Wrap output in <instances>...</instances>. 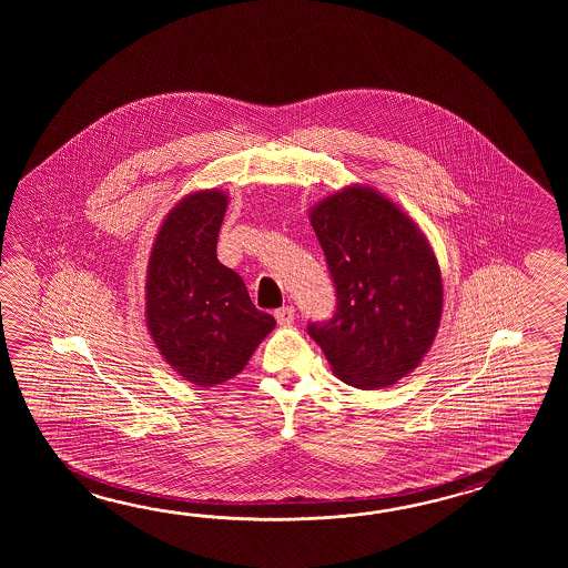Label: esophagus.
Instances as JSON below:
<instances>
[{"label":"esophagus","mask_w":568,"mask_h":568,"mask_svg":"<svg viewBox=\"0 0 568 568\" xmlns=\"http://www.w3.org/2000/svg\"><path fill=\"white\" fill-rule=\"evenodd\" d=\"M294 314H296L294 306H282L274 313V316H276L280 326H290L294 323Z\"/></svg>","instance_id":"obj_1"}]
</instances>
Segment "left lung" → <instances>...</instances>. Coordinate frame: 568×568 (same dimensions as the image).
Segmentation results:
<instances>
[{
	"label": "left lung",
	"mask_w": 568,
	"mask_h": 568,
	"mask_svg": "<svg viewBox=\"0 0 568 568\" xmlns=\"http://www.w3.org/2000/svg\"><path fill=\"white\" fill-rule=\"evenodd\" d=\"M337 294L335 313L306 333L338 379L375 389L420 363L443 313V282L412 219L372 189L349 186L311 213Z\"/></svg>",
	"instance_id": "left-lung-1"
}]
</instances>
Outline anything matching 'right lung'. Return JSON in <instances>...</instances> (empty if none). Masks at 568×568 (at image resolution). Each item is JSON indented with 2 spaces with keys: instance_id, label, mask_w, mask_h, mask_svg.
<instances>
[{
  "instance_id": "add662e5",
  "label": "right lung",
  "mask_w": 568,
  "mask_h": 568,
  "mask_svg": "<svg viewBox=\"0 0 568 568\" xmlns=\"http://www.w3.org/2000/svg\"><path fill=\"white\" fill-rule=\"evenodd\" d=\"M227 196L191 194L158 231L145 280L148 328L164 359L194 386L240 374L276 326L250 301L243 280L217 260Z\"/></svg>"
}]
</instances>
